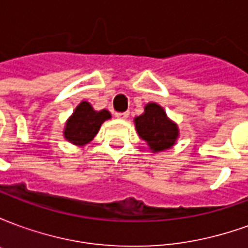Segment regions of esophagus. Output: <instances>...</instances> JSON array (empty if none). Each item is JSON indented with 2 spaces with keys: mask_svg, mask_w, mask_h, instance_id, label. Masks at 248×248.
I'll return each instance as SVG.
<instances>
[{
  "mask_svg": "<svg viewBox=\"0 0 248 248\" xmlns=\"http://www.w3.org/2000/svg\"><path fill=\"white\" fill-rule=\"evenodd\" d=\"M115 118L127 119L129 118V111H124V113H115Z\"/></svg>",
  "mask_w": 248,
  "mask_h": 248,
  "instance_id": "34e87169",
  "label": "esophagus"
}]
</instances>
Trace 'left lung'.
Wrapping results in <instances>:
<instances>
[{"label": "left lung", "instance_id": "1", "mask_svg": "<svg viewBox=\"0 0 248 248\" xmlns=\"http://www.w3.org/2000/svg\"><path fill=\"white\" fill-rule=\"evenodd\" d=\"M135 129L153 153L171 149L179 137L178 126L166 115V111L156 103H147L145 113L134 119Z\"/></svg>", "mask_w": 248, "mask_h": 248}]
</instances>
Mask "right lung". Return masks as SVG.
<instances>
[{
    "label": "right lung",
    "instance_id": "add662e5",
    "mask_svg": "<svg viewBox=\"0 0 248 248\" xmlns=\"http://www.w3.org/2000/svg\"><path fill=\"white\" fill-rule=\"evenodd\" d=\"M108 118H111V114L108 110L103 108L101 111H95L90 103L82 101L73 115L67 119L63 135L70 143L78 146L86 145L93 140L99 131L101 124Z\"/></svg>",
    "mask_w": 248,
    "mask_h": 248
}]
</instances>
